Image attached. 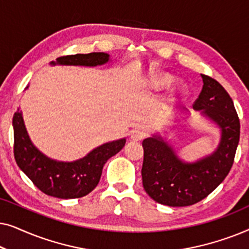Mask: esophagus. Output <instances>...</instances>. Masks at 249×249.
I'll list each match as a JSON object with an SVG mask.
<instances>
[{
    "instance_id": "esophagus-1",
    "label": "esophagus",
    "mask_w": 249,
    "mask_h": 249,
    "mask_svg": "<svg viewBox=\"0 0 249 249\" xmlns=\"http://www.w3.org/2000/svg\"><path fill=\"white\" fill-rule=\"evenodd\" d=\"M144 137H145V132L141 130V129H134V130H132L131 134H130V138L135 142L142 141V139Z\"/></svg>"
}]
</instances>
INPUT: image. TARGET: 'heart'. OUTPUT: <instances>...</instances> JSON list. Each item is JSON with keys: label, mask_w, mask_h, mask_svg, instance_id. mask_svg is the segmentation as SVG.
Returning <instances> with one entry per match:
<instances>
[{"label": "heart", "mask_w": 249, "mask_h": 249, "mask_svg": "<svg viewBox=\"0 0 249 249\" xmlns=\"http://www.w3.org/2000/svg\"><path fill=\"white\" fill-rule=\"evenodd\" d=\"M173 81L172 77H170L169 74H160V76L156 78V85L158 86H168Z\"/></svg>", "instance_id": "heart-1"}]
</instances>
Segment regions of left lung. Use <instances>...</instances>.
I'll use <instances>...</instances> for the list:
<instances>
[{"label": "left lung", "mask_w": 249, "mask_h": 249, "mask_svg": "<svg viewBox=\"0 0 249 249\" xmlns=\"http://www.w3.org/2000/svg\"><path fill=\"white\" fill-rule=\"evenodd\" d=\"M203 88L194 103L221 129V141L212 154L194 163L177 156L160 136L142 141V186L155 202L168 206H189L210 195L229 173L240 136V122L232 98L212 77L202 74Z\"/></svg>", "instance_id": "left-lung-1"}]
</instances>
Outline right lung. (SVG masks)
<instances>
[{
	"label": "right lung",
	"instance_id": "1",
	"mask_svg": "<svg viewBox=\"0 0 249 249\" xmlns=\"http://www.w3.org/2000/svg\"><path fill=\"white\" fill-rule=\"evenodd\" d=\"M108 60V54L94 52L60 56L56 62L51 64L96 67ZM12 124L17 164L40 192L57 198H80L89 194L100 182L102 170L107 160L120 152L125 144L124 138L119 139L103 144L77 161L60 162L47 158L33 145L19 108L13 115Z\"/></svg>",
	"mask_w": 249,
	"mask_h": 249
}]
</instances>
